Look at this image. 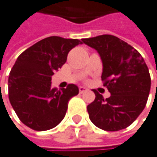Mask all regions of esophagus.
I'll return each instance as SVG.
<instances>
[{
  "instance_id": "esophagus-1",
  "label": "esophagus",
  "mask_w": 157,
  "mask_h": 157,
  "mask_svg": "<svg viewBox=\"0 0 157 157\" xmlns=\"http://www.w3.org/2000/svg\"><path fill=\"white\" fill-rule=\"evenodd\" d=\"M78 91H79V94H83L85 92H87L88 89L86 88V87H83V86H80V87L78 88Z\"/></svg>"
}]
</instances>
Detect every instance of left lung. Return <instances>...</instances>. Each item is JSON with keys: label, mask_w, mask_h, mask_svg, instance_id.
Here are the masks:
<instances>
[{"label": "left lung", "mask_w": 157, "mask_h": 157, "mask_svg": "<svg viewBox=\"0 0 157 157\" xmlns=\"http://www.w3.org/2000/svg\"><path fill=\"white\" fill-rule=\"evenodd\" d=\"M97 50L103 63L102 81L110 93L104 98L96 90L87 107L90 120L100 129L119 131L134 122L144 109L151 89V77L140 52L110 34L82 39Z\"/></svg>", "instance_id": "obj_1"}]
</instances>
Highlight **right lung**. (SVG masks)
<instances>
[{"label": "right lung", "instance_id": "1", "mask_svg": "<svg viewBox=\"0 0 157 157\" xmlns=\"http://www.w3.org/2000/svg\"><path fill=\"white\" fill-rule=\"evenodd\" d=\"M79 44L78 39L50 36L17 57L8 78V96L19 120L28 127L49 130L64 118L68 101L78 94V88L69 84L66 89H52L51 77Z\"/></svg>", "mask_w": 157, "mask_h": 157}]
</instances>
